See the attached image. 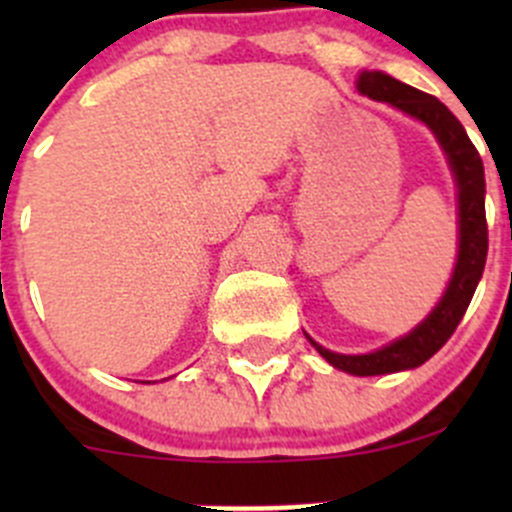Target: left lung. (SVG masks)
Wrapping results in <instances>:
<instances>
[{
  "instance_id": "left-lung-1",
  "label": "left lung",
  "mask_w": 512,
  "mask_h": 512,
  "mask_svg": "<svg viewBox=\"0 0 512 512\" xmlns=\"http://www.w3.org/2000/svg\"><path fill=\"white\" fill-rule=\"evenodd\" d=\"M356 89L374 101L391 103L399 111L409 113L416 121L426 123L433 136L441 143L448 165L453 170L458 188V260L453 267L451 282L443 292L441 302L433 312L406 337L386 344L369 354H337L319 347L314 339L312 347L317 349L334 369H342L354 376H379L394 374V371L416 369L423 361L431 359L443 344L456 332L458 322L466 314L476 292L480 277H483L485 255H488V223H485V175L483 160L476 146L468 138L466 128L456 116L438 101L436 96L423 94L409 84H401L394 76L384 71H361Z\"/></svg>"
}]
</instances>
